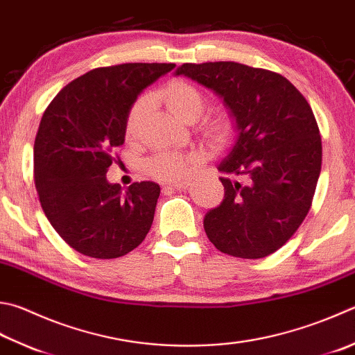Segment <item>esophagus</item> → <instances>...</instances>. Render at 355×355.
Returning <instances> with one entry per match:
<instances>
[{"label": "esophagus", "mask_w": 355, "mask_h": 355, "mask_svg": "<svg viewBox=\"0 0 355 355\" xmlns=\"http://www.w3.org/2000/svg\"><path fill=\"white\" fill-rule=\"evenodd\" d=\"M190 187V180H179V182H175V184H170L164 187L165 190H187Z\"/></svg>", "instance_id": "esophagus-1"}]
</instances>
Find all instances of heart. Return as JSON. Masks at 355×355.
<instances>
[{
	"label": "heart",
	"mask_w": 355,
	"mask_h": 355,
	"mask_svg": "<svg viewBox=\"0 0 355 355\" xmlns=\"http://www.w3.org/2000/svg\"><path fill=\"white\" fill-rule=\"evenodd\" d=\"M159 98L166 105L173 114L185 122H195L202 114L207 102L205 92L195 83L184 78H175L166 83L159 91ZM146 110H148V98L140 97L128 110L125 119V135L128 139H136L145 122ZM235 119L229 111H215L207 116L200 123V131L205 144L215 150H220L229 145L235 135ZM190 159L180 153H159L145 164V170L150 176L157 180H178L184 178Z\"/></svg>",
	"instance_id": "1"
}]
</instances>
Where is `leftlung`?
<instances>
[{
	"mask_svg": "<svg viewBox=\"0 0 355 355\" xmlns=\"http://www.w3.org/2000/svg\"><path fill=\"white\" fill-rule=\"evenodd\" d=\"M176 76L215 91L236 122V144L218 166L225 195L204 218L207 236L227 255H270L309 213L322 170L311 105L286 77L235 62L184 63Z\"/></svg>",
	"mask_w": 355,
	"mask_h": 355,
	"instance_id": "left-lung-1",
	"label": "left lung"
}]
</instances>
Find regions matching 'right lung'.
Here are the masks:
<instances>
[{"label": "right lung", "mask_w": 355, "mask_h": 355, "mask_svg": "<svg viewBox=\"0 0 355 355\" xmlns=\"http://www.w3.org/2000/svg\"><path fill=\"white\" fill-rule=\"evenodd\" d=\"M175 63H123L72 80L46 108L33 144L40 204L66 244L112 259L135 250L150 232L160 187L150 180L122 191L106 180L125 119L146 86Z\"/></svg>", "instance_id": "add662e5"}]
</instances>
